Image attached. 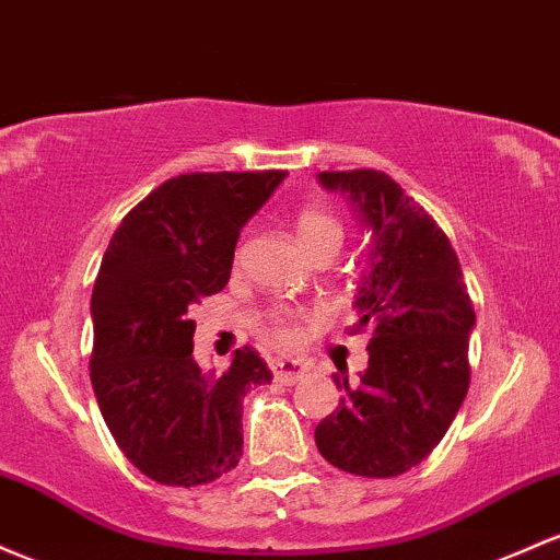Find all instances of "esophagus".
<instances>
[{
  "label": "esophagus",
  "instance_id": "1",
  "mask_svg": "<svg viewBox=\"0 0 560 560\" xmlns=\"http://www.w3.org/2000/svg\"><path fill=\"white\" fill-rule=\"evenodd\" d=\"M273 377H276V383H281V385H294V383H300V380L308 377V370L292 359H279L273 364Z\"/></svg>",
  "mask_w": 560,
  "mask_h": 560
}]
</instances>
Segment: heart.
Returning <instances> with one entry per match:
<instances>
[{
  "instance_id": "obj_1",
  "label": "heart",
  "mask_w": 560,
  "mask_h": 560,
  "mask_svg": "<svg viewBox=\"0 0 560 560\" xmlns=\"http://www.w3.org/2000/svg\"><path fill=\"white\" fill-rule=\"evenodd\" d=\"M294 233H298V242L303 244V249L308 252L311 257H318L335 255V252L340 249L346 229H342L340 218H337L335 212L311 205L294 214ZM300 318H303V313L294 308H284V305L270 308L266 316L270 340L279 342V346H292V342L298 340Z\"/></svg>"
}]
</instances>
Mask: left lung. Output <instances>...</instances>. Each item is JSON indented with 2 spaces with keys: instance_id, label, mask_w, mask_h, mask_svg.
Here are the masks:
<instances>
[{
  "instance_id": "1",
  "label": "left lung",
  "mask_w": 560,
  "mask_h": 560,
  "mask_svg": "<svg viewBox=\"0 0 560 560\" xmlns=\"http://www.w3.org/2000/svg\"><path fill=\"white\" fill-rule=\"evenodd\" d=\"M372 231V270L355 308L372 329L370 366L348 383L316 425V446L335 468L366 478L401 476L439 446L470 385L468 337L476 327L457 252L415 199L380 170L318 172Z\"/></svg>"
}]
</instances>
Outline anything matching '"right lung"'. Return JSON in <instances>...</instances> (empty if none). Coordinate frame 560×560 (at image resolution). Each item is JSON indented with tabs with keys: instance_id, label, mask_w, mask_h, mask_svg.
Wrapping results in <instances>:
<instances>
[{
	"instance_id": "1",
	"label": "right lung",
	"mask_w": 560,
	"mask_h": 560,
	"mask_svg": "<svg viewBox=\"0 0 560 560\" xmlns=\"http://www.w3.org/2000/svg\"><path fill=\"white\" fill-rule=\"evenodd\" d=\"M284 170L188 172L110 236L92 290L90 380L116 446L164 487L212 483L242 457V398L273 380L255 348L225 372L194 361L196 303L229 284L238 231Z\"/></svg>"
}]
</instances>
